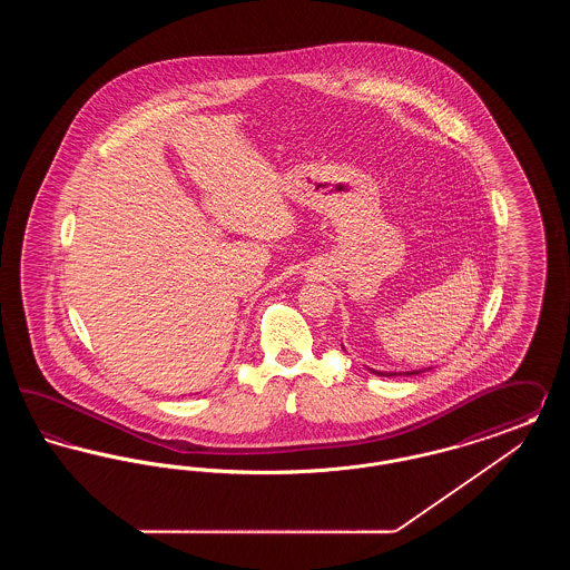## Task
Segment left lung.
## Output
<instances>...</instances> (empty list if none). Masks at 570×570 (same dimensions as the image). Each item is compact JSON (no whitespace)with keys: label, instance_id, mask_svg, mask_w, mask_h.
I'll use <instances>...</instances> for the list:
<instances>
[{"label":"left lung","instance_id":"1","mask_svg":"<svg viewBox=\"0 0 570 570\" xmlns=\"http://www.w3.org/2000/svg\"><path fill=\"white\" fill-rule=\"evenodd\" d=\"M372 374H376V376H397V374H384V372H379V370H370ZM414 374H421V372H406V376H414Z\"/></svg>","mask_w":570,"mask_h":570}]
</instances>
